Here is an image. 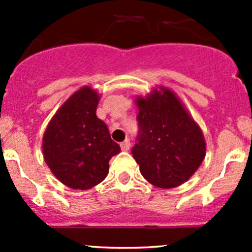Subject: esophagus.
<instances>
[{
    "label": "esophagus",
    "instance_id": "esophagus-1",
    "mask_svg": "<svg viewBox=\"0 0 252 252\" xmlns=\"http://www.w3.org/2000/svg\"><path fill=\"white\" fill-rule=\"evenodd\" d=\"M121 149L123 151H128L130 149V141H129V139H126L123 142H121Z\"/></svg>",
    "mask_w": 252,
    "mask_h": 252
}]
</instances>
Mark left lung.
Here are the masks:
<instances>
[{"label":"left lung","instance_id":"1","mask_svg":"<svg viewBox=\"0 0 252 252\" xmlns=\"http://www.w3.org/2000/svg\"><path fill=\"white\" fill-rule=\"evenodd\" d=\"M135 102L139 134L131 155L142 177L164 189L183 184L205 158L202 130L168 88L154 89Z\"/></svg>","mask_w":252,"mask_h":252}]
</instances>
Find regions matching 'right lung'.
Segmentation results:
<instances>
[{
    "label": "right lung",
    "instance_id": "add662e5",
    "mask_svg": "<svg viewBox=\"0 0 252 252\" xmlns=\"http://www.w3.org/2000/svg\"><path fill=\"white\" fill-rule=\"evenodd\" d=\"M100 96L90 86L75 91L56 112L42 139L45 162L67 187L86 190L108 174L111 157L121 147L96 116Z\"/></svg>",
    "mask_w": 252,
    "mask_h": 252
}]
</instances>
